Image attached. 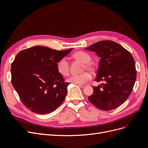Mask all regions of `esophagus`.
<instances>
[{"instance_id": "obj_1", "label": "esophagus", "mask_w": 148, "mask_h": 148, "mask_svg": "<svg viewBox=\"0 0 148 148\" xmlns=\"http://www.w3.org/2000/svg\"><path fill=\"white\" fill-rule=\"evenodd\" d=\"M79 86L82 87V88H84V87H86L87 86V85H86V84H80V85H79Z\"/></svg>"}]
</instances>
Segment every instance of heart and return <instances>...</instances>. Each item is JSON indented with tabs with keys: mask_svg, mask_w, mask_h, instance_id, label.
I'll list each match as a JSON object with an SVG mask.
<instances>
[{
	"mask_svg": "<svg viewBox=\"0 0 148 148\" xmlns=\"http://www.w3.org/2000/svg\"><path fill=\"white\" fill-rule=\"evenodd\" d=\"M73 57L77 60H79L81 62L85 63V67L87 69H90V66L88 63L90 61L91 57L88 53L83 51H79L74 53ZM57 68L58 72L62 76H67L69 75V64L66 58H62L57 62ZM91 77V75L89 72H85L80 74H75L70 76L67 81L70 83L80 85V84H84L90 79Z\"/></svg>",
	"mask_w": 148,
	"mask_h": 148,
	"instance_id": "1",
	"label": "heart"
}]
</instances>
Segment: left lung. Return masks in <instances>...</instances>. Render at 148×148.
I'll list each match as a JSON object with an SVG mask.
<instances>
[{
    "instance_id": "obj_1",
    "label": "left lung",
    "mask_w": 148,
    "mask_h": 148,
    "mask_svg": "<svg viewBox=\"0 0 148 148\" xmlns=\"http://www.w3.org/2000/svg\"><path fill=\"white\" fill-rule=\"evenodd\" d=\"M85 49L96 52L101 58L95 81L105 82L93 87L89 101L102 110L116 108L128 99L134 86V60L129 51L112 41H98Z\"/></svg>"
}]
</instances>
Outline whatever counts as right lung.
I'll use <instances>...</instances> for the list:
<instances>
[{"label": "right lung", "instance_id": "add662e5", "mask_svg": "<svg viewBox=\"0 0 148 148\" xmlns=\"http://www.w3.org/2000/svg\"><path fill=\"white\" fill-rule=\"evenodd\" d=\"M72 49L61 51L36 46L17 53L11 64V83L27 109L45 114L64 101L70 83L58 72L57 63Z\"/></svg>", "mask_w": 148, "mask_h": 148}]
</instances>
